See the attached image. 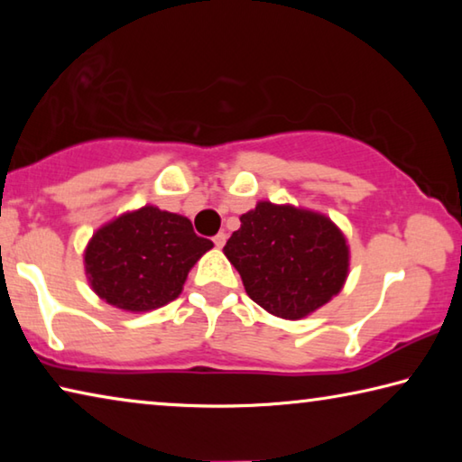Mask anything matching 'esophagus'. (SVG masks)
<instances>
[{"label": "esophagus", "mask_w": 462, "mask_h": 462, "mask_svg": "<svg viewBox=\"0 0 462 462\" xmlns=\"http://www.w3.org/2000/svg\"><path fill=\"white\" fill-rule=\"evenodd\" d=\"M214 245H216L217 248H222V246L226 245V234H224V232L216 234V236H214Z\"/></svg>", "instance_id": "esophagus-1"}]
</instances>
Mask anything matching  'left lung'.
Masks as SVG:
<instances>
[{
	"instance_id": "obj_1",
	"label": "left lung",
	"mask_w": 462,
	"mask_h": 462,
	"mask_svg": "<svg viewBox=\"0 0 462 462\" xmlns=\"http://www.w3.org/2000/svg\"><path fill=\"white\" fill-rule=\"evenodd\" d=\"M224 254L250 300L283 319L306 318L338 295L350 259L346 238L330 217L271 201L240 216Z\"/></svg>"
}]
</instances>
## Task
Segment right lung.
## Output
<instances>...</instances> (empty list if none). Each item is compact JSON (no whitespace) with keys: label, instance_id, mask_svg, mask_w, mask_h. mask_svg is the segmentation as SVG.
<instances>
[{"label":"right lung","instance_id":"1","mask_svg":"<svg viewBox=\"0 0 462 462\" xmlns=\"http://www.w3.org/2000/svg\"><path fill=\"white\" fill-rule=\"evenodd\" d=\"M212 246L185 216L144 206L93 234L83 254L85 275L109 306L151 311L177 300L187 273Z\"/></svg>","mask_w":462,"mask_h":462}]
</instances>
